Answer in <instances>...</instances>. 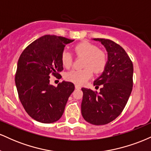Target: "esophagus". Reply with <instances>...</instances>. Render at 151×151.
I'll return each instance as SVG.
<instances>
[{
	"mask_svg": "<svg viewBox=\"0 0 151 151\" xmlns=\"http://www.w3.org/2000/svg\"><path fill=\"white\" fill-rule=\"evenodd\" d=\"M75 88H76V89H81V86L79 85H77V84H76Z\"/></svg>",
	"mask_w": 151,
	"mask_h": 151,
	"instance_id": "obj_1",
	"label": "esophagus"
}]
</instances>
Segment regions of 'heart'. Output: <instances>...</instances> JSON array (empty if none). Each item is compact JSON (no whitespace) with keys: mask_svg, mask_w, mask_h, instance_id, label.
Wrapping results in <instances>:
<instances>
[{"mask_svg":"<svg viewBox=\"0 0 151 151\" xmlns=\"http://www.w3.org/2000/svg\"><path fill=\"white\" fill-rule=\"evenodd\" d=\"M74 52L78 56L84 57L82 70H73L67 72L65 79L74 84L82 85L92 77L93 71L95 73L103 72L107 64L106 53L94 45L90 42H82L76 45ZM72 56L68 50H64L61 54V62L64 67L70 68L72 65Z\"/></svg>","mask_w":151,"mask_h":151,"instance_id":"1","label":"heart"}]
</instances>
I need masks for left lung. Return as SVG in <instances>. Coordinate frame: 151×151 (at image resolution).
I'll return each instance as SVG.
<instances>
[{
  "label": "left lung",
  "mask_w": 151,
  "mask_h": 151,
  "mask_svg": "<svg viewBox=\"0 0 151 151\" xmlns=\"http://www.w3.org/2000/svg\"><path fill=\"white\" fill-rule=\"evenodd\" d=\"M108 52V62L103 74L93 85L100 91L82 88L81 114L84 120L93 125H105L111 122L125 108L133 89L132 61L122 47L114 41L94 38Z\"/></svg>",
  "instance_id": "obj_1"
}]
</instances>
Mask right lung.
Masks as SVG:
<instances>
[{
	"instance_id": "obj_1",
	"label": "right lung",
	"mask_w": 151,
	"mask_h": 151,
	"mask_svg": "<svg viewBox=\"0 0 151 151\" xmlns=\"http://www.w3.org/2000/svg\"><path fill=\"white\" fill-rule=\"evenodd\" d=\"M74 40L47 35L38 38L22 51L18 62L15 81L18 97L27 114L44 124L58 121L74 91L73 83L62 81L55 87L50 76L61 78V54Z\"/></svg>"
}]
</instances>
